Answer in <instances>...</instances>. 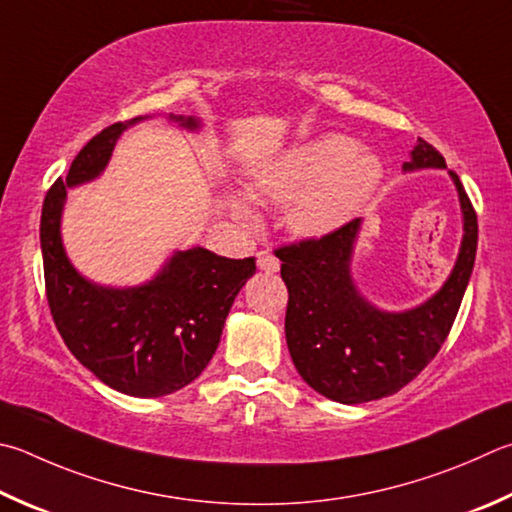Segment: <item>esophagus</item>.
<instances>
[{"label": "esophagus", "instance_id": "esophagus-1", "mask_svg": "<svg viewBox=\"0 0 512 512\" xmlns=\"http://www.w3.org/2000/svg\"><path fill=\"white\" fill-rule=\"evenodd\" d=\"M257 266H259V271H264V273H277L280 271V259H277L271 250H259Z\"/></svg>", "mask_w": 512, "mask_h": 512}]
</instances>
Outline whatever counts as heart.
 I'll return each mask as SVG.
<instances>
[{"label": "heart", "mask_w": 512, "mask_h": 512, "mask_svg": "<svg viewBox=\"0 0 512 512\" xmlns=\"http://www.w3.org/2000/svg\"><path fill=\"white\" fill-rule=\"evenodd\" d=\"M385 165L369 147L345 134H320L288 147L250 174L255 201L286 206L284 226L297 239H320L347 226L374 199ZM230 210L246 228L259 224L241 194H230Z\"/></svg>", "instance_id": "heart-1"}]
</instances>
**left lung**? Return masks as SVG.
Wrapping results in <instances>:
<instances>
[{
	"mask_svg": "<svg viewBox=\"0 0 512 512\" xmlns=\"http://www.w3.org/2000/svg\"><path fill=\"white\" fill-rule=\"evenodd\" d=\"M448 170L443 156L418 138L403 172ZM461 208L457 262L436 293L403 311L380 309L353 280L362 219L322 239L277 250L288 288L286 345L297 374L342 405L392 396L425 369L448 338L477 255V215L459 176L450 172Z\"/></svg>",
	"mask_w": 512,
	"mask_h": 512,
	"instance_id": "left-lung-1",
	"label": "left lung"
}]
</instances>
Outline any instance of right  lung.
Returning <instances> with one entry per match:
<instances>
[{"label": "right lung", "mask_w": 512, "mask_h": 512, "mask_svg": "<svg viewBox=\"0 0 512 512\" xmlns=\"http://www.w3.org/2000/svg\"><path fill=\"white\" fill-rule=\"evenodd\" d=\"M150 118L116 123L91 138L67 181L46 194L40 221L46 297L64 345L107 387L136 398L174 394L201 376L232 302L257 271L255 257L228 259L203 246L174 250L150 280L134 286L98 284L73 266L62 239L67 188L96 181L123 132ZM167 120L201 132L197 116L167 114Z\"/></svg>", "instance_id": "right-lung-1"}]
</instances>
